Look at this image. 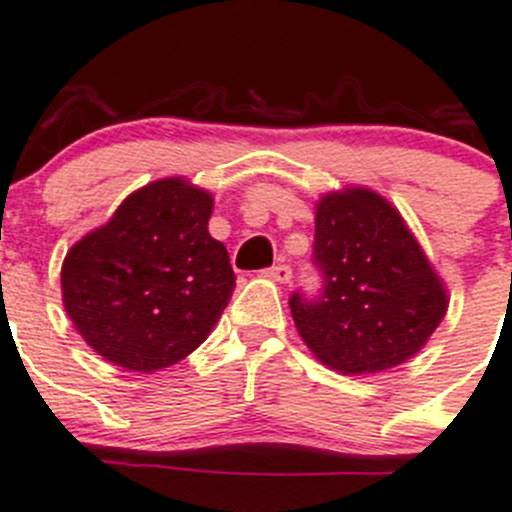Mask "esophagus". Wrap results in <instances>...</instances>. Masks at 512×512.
Instances as JSON below:
<instances>
[{"instance_id":"esophagus-1","label":"esophagus","mask_w":512,"mask_h":512,"mask_svg":"<svg viewBox=\"0 0 512 512\" xmlns=\"http://www.w3.org/2000/svg\"><path fill=\"white\" fill-rule=\"evenodd\" d=\"M266 276L274 281H279V284H289V281H292V266L276 264V266H271V269H266Z\"/></svg>"}]
</instances>
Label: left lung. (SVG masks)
I'll use <instances>...</instances> for the list:
<instances>
[{"mask_svg": "<svg viewBox=\"0 0 512 512\" xmlns=\"http://www.w3.org/2000/svg\"><path fill=\"white\" fill-rule=\"evenodd\" d=\"M317 297H289L294 325L327 368L381 373L419 353L447 314V289L401 213L365 187L317 203Z\"/></svg>", "mask_w": 512, "mask_h": 512, "instance_id": "1", "label": "left lung"}]
</instances>
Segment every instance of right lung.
<instances>
[{
  "mask_svg": "<svg viewBox=\"0 0 512 512\" xmlns=\"http://www.w3.org/2000/svg\"><path fill=\"white\" fill-rule=\"evenodd\" d=\"M213 195L180 177L131 192L63 261V304L109 363L170 368L198 348L231 302L236 274L208 233Z\"/></svg>",
  "mask_w": 512,
  "mask_h": 512,
  "instance_id": "obj_1",
  "label": "right lung"
}]
</instances>
